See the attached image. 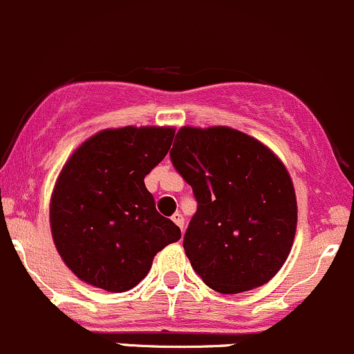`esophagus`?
Here are the masks:
<instances>
[{
	"label": "esophagus",
	"instance_id": "1",
	"mask_svg": "<svg viewBox=\"0 0 354 354\" xmlns=\"http://www.w3.org/2000/svg\"><path fill=\"white\" fill-rule=\"evenodd\" d=\"M172 221H174V223L177 225L178 228H180V232H184V216H182L180 213H176V214H174V216H172Z\"/></svg>",
	"mask_w": 354,
	"mask_h": 354
}]
</instances>
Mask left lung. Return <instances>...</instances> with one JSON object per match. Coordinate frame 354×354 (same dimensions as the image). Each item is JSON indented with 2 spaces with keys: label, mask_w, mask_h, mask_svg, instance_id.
<instances>
[{
  "label": "left lung",
  "mask_w": 354,
  "mask_h": 354,
  "mask_svg": "<svg viewBox=\"0 0 354 354\" xmlns=\"http://www.w3.org/2000/svg\"><path fill=\"white\" fill-rule=\"evenodd\" d=\"M170 160L198 201L184 235L192 269L225 295L271 281L297 232V196L281 160L227 126L180 127Z\"/></svg>",
  "instance_id": "left-lung-1"
}]
</instances>
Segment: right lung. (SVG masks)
Masks as SVG:
<instances>
[{"mask_svg": "<svg viewBox=\"0 0 354 354\" xmlns=\"http://www.w3.org/2000/svg\"><path fill=\"white\" fill-rule=\"evenodd\" d=\"M174 134L156 126L104 129L64 163L50 196V232L76 278L122 293L148 274L156 252L180 239L145 185Z\"/></svg>", "mask_w": 354, "mask_h": 354, "instance_id": "add662e5", "label": "right lung"}]
</instances>
